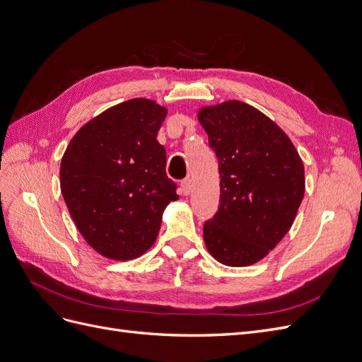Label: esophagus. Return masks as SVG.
<instances>
[{"label": "esophagus", "instance_id": "34e87169", "mask_svg": "<svg viewBox=\"0 0 362 362\" xmlns=\"http://www.w3.org/2000/svg\"><path fill=\"white\" fill-rule=\"evenodd\" d=\"M181 187H182L184 194H190V192H192V180L190 178L182 180L181 181Z\"/></svg>", "mask_w": 362, "mask_h": 362}]
</instances>
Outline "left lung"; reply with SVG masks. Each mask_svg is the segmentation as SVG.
Wrapping results in <instances>:
<instances>
[{
	"mask_svg": "<svg viewBox=\"0 0 362 362\" xmlns=\"http://www.w3.org/2000/svg\"><path fill=\"white\" fill-rule=\"evenodd\" d=\"M221 173L217 213L204 223L210 254L225 266L264 258L291 228L305 193L303 163L266 115L242 101L198 113Z\"/></svg>",
	"mask_w": 362,
	"mask_h": 362,
	"instance_id": "1",
	"label": "left lung"
}]
</instances>
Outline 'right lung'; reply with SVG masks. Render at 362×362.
Listing matches in <instances>:
<instances>
[{
    "mask_svg": "<svg viewBox=\"0 0 362 362\" xmlns=\"http://www.w3.org/2000/svg\"><path fill=\"white\" fill-rule=\"evenodd\" d=\"M168 110L136 98L89 120L60 164L64 202L98 254L133 259L158 235L164 208L178 199L157 133Z\"/></svg>",
    "mask_w": 362,
    "mask_h": 362,
    "instance_id": "add662e5",
    "label": "right lung"
}]
</instances>
